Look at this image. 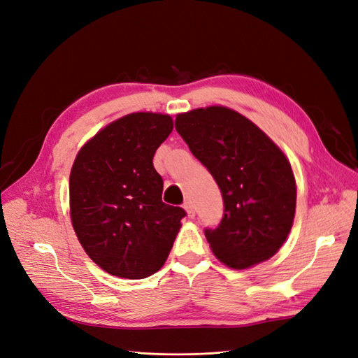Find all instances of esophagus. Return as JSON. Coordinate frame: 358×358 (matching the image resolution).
<instances>
[{
  "instance_id": "obj_1",
  "label": "esophagus",
  "mask_w": 358,
  "mask_h": 358,
  "mask_svg": "<svg viewBox=\"0 0 358 358\" xmlns=\"http://www.w3.org/2000/svg\"><path fill=\"white\" fill-rule=\"evenodd\" d=\"M183 208H185L189 218H194V216H196V208H194V204L191 201H185V204H183Z\"/></svg>"
}]
</instances>
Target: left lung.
<instances>
[{
    "label": "left lung",
    "mask_w": 358,
    "mask_h": 358,
    "mask_svg": "<svg viewBox=\"0 0 358 358\" xmlns=\"http://www.w3.org/2000/svg\"><path fill=\"white\" fill-rule=\"evenodd\" d=\"M176 131L220 187L224 215L204 229L216 258L246 268L278 252L296 212V182L288 159L262 129L227 107L176 117Z\"/></svg>",
    "instance_id": "left-lung-1"
}]
</instances>
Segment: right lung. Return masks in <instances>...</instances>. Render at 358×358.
I'll use <instances>...</instances> for the list:
<instances>
[{
  "label": "right lung",
  "instance_id": "right-lung-1",
  "mask_svg": "<svg viewBox=\"0 0 358 358\" xmlns=\"http://www.w3.org/2000/svg\"><path fill=\"white\" fill-rule=\"evenodd\" d=\"M169 115L131 113L86 143L70 175V210L85 252L107 273L143 279L162 267L187 215L162 201L154 155Z\"/></svg>",
  "mask_w": 358,
  "mask_h": 358
}]
</instances>
